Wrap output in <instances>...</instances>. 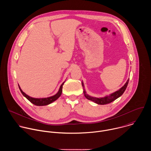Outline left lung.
Here are the masks:
<instances>
[{"label":"left lung","mask_w":151,"mask_h":151,"mask_svg":"<svg viewBox=\"0 0 151 151\" xmlns=\"http://www.w3.org/2000/svg\"><path fill=\"white\" fill-rule=\"evenodd\" d=\"M128 81H129V79L127 80V81L124 84L123 87H121L119 90H118V91L111 94L109 96H106L104 97L97 98V97H91V96H89L88 94L86 93V91H85L84 88H83V94H84L85 97L87 98V99H88L90 100H91V101H94V103H96L98 104H108V103H110L112 102L113 101L117 99L118 97H119L120 96H121L122 95V94L124 93V91H125V90L127 88V87L128 83ZM82 85L83 86V88H84L83 83L82 82Z\"/></svg>","instance_id":"8db88e82"}]
</instances>
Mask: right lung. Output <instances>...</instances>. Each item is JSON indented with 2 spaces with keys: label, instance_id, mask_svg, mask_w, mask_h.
Segmentation results:
<instances>
[{
  "label": "right lung",
  "instance_id": "add662e5",
  "mask_svg": "<svg viewBox=\"0 0 151 151\" xmlns=\"http://www.w3.org/2000/svg\"><path fill=\"white\" fill-rule=\"evenodd\" d=\"M64 82H65V81H64V82H63V83L61 85L60 87V89H59L58 91L57 92V93L56 94H55V95H54L52 96L49 97H46V98H33V97H30L29 96L27 95L25 93H24L22 91V90L21 89L19 85H18V87H19V90L21 92V93H22V94L28 100H29L32 103H33V104H35L36 106H46V105L51 104V103H52L53 101H55L57 99H58L60 97V96L61 94V93H62L63 85L64 83Z\"/></svg>",
  "mask_w": 151,
  "mask_h": 151
}]
</instances>
